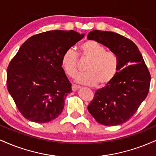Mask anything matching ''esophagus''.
Here are the masks:
<instances>
[{
    "label": "esophagus",
    "instance_id": "34e87169",
    "mask_svg": "<svg viewBox=\"0 0 156 156\" xmlns=\"http://www.w3.org/2000/svg\"><path fill=\"white\" fill-rule=\"evenodd\" d=\"M80 86H78V85H75V84H73L72 86V90L73 91H76L77 89H78L80 88Z\"/></svg>",
    "mask_w": 156,
    "mask_h": 156
}]
</instances>
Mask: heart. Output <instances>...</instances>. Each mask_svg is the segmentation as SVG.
<instances>
[{"label":"heart","mask_w":156,"mask_h":156,"mask_svg":"<svg viewBox=\"0 0 156 156\" xmlns=\"http://www.w3.org/2000/svg\"><path fill=\"white\" fill-rule=\"evenodd\" d=\"M80 55L83 59L89 60L86 64V73L78 75V83L89 86L103 87L112 82L117 76L119 67V60L114 52L94 40H87L80 45ZM61 65L68 76L73 78L78 71V55L69 48L62 55Z\"/></svg>","instance_id":"1"}]
</instances>
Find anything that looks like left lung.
Here are the masks:
<instances>
[{"label":"left lung","mask_w":156,"mask_h":156,"mask_svg":"<svg viewBox=\"0 0 156 156\" xmlns=\"http://www.w3.org/2000/svg\"><path fill=\"white\" fill-rule=\"evenodd\" d=\"M87 38L106 46L119 60L117 76L96 91L87 108L100 124H122L133 117L147 96L150 73L139 48L129 39L114 32L98 30L89 32Z\"/></svg>","instance_id":"obj_1"}]
</instances>
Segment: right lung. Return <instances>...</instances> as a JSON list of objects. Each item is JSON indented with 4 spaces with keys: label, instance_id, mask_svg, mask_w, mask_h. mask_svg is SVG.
Instances as JSON below:
<instances>
[{
    "label": "right lung",
    "instance_id": "obj_1",
    "mask_svg": "<svg viewBox=\"0 0 156 156\" xmlns=\"http://www.w3.org/2000/svg\"><path fill=\"white\" fill-rule=\"evenodd\" d=\"M83 37L73 30H54L32 36L20 48L7 68L6 85L26 119L45 123L60 115L72 92L61 58Z\"/></svg>",
    "mask_w": 156,
    "mask_h": 156
}]
</instances>
